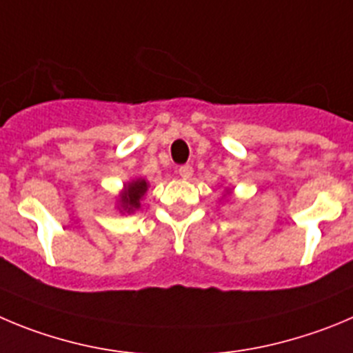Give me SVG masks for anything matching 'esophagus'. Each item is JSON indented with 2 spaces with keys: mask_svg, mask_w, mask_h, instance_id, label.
Returning <instances> with one entry per match:
<instances>
[{
  "mask_svg": "<svg viewBox=\"0 0 353 353\" xmlns=\"http://www.w3.org/2000/svg\"><path fill=\"white\" fill-rule=\"evenodd\" d=\"M179 176L183 177V179H190V177L193 176V167L192 165H181L179 167Z\"/></svg>",
  "mask_w": 353,
  "mask_h": 353,
  "instance_id": "esophagus-1",
  "label": "esophagus"
}]
</instances>
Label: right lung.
Listing matches in <instances>:
<instances>
[{"mask_svg":"<svg viewBox=\"0 0 353 353\" xmlns=\"http://www.w3.org/2000/svg\"><path fill=\"white\" fill-rule=\"evenodd\" d=\"M146 190H148V184L146 181L143 179L127 184V186H125L123 195H121V207H123L125 210H128V212L134 209H139L141 207L139 200L141 196L146 193Z\"/></svg>","mask_w":353,"mask_h":353,"instance_id":"obj_1","label":"right lung"}]
</instances>
